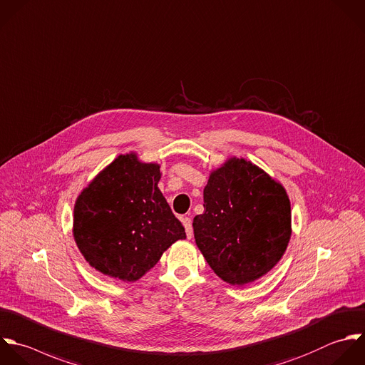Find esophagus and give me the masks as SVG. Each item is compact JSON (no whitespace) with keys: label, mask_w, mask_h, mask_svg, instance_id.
<instances>
[{"label":"esophagus","mask_w":365,"mask_h":365,"mask_svg":"<svg viewBox=\"0 0 365 365\" xmlns=\"http://www.w3.org/2000/svg\"><path fill=\"white\" fill-rule=\"evenodd\" d=\"M182 223H183V226H185V230H186V236H187V239H192V236H193L192 219H190V217H183V219H182Z\"/></svg>","instance_id":"1"}]
</instances>
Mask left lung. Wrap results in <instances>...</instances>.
<instances>
[{
	"mask_svg": "<svg viewBox=\"0 0 365 365\" xmlns=\"http://www.w3.org/2000/svg\"><path fill=\"white\" fill-rule=\"evenodd\" d=\"M203 200V215L193 219L195 240L222 280L245 286L279 263L292 236L290 200L279 182L232 158L210 173Z\"/></svg>",
	"mask_w": 365,
	"mask_h": 365,
	"instance_id": "8db88e82",
	"label": "left lung"
}]
</instances>
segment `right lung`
I'll return each mask as SVG.
<instances>
[{"instance_id": "1", "label": "right lung", "mask_w": 365, "mask_h": 365, "mask_svg": "<svg viewBox=\"0 0 365 365\" xmlns=\"http://www.w3.org/2000/svg\"><path fill=\"white\" fill-rule=\"evenodd\" d=\"M159 165L118 156L76 199L73 237L85 260L105 276L136 282L185 227L158 187Z\"/></svg>"}]
</instances>
